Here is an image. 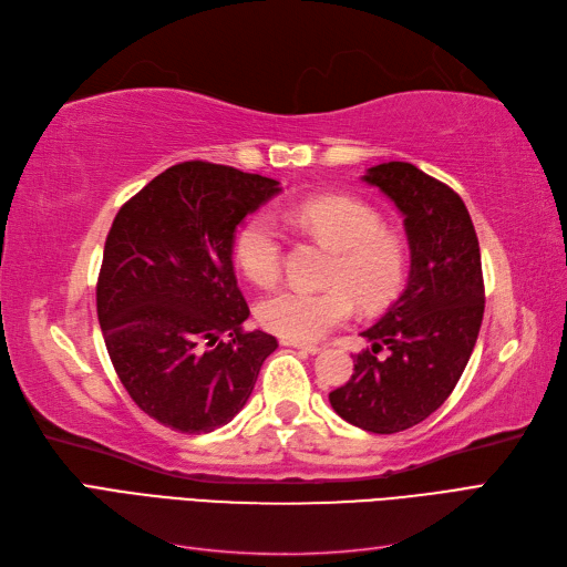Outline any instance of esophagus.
Returning a JSON list of instances; mask_svg holds the SVG:
<instances>
[{"mask_svg": "<svg viewBox=\"0 0 567 567\" xmlns=\"http://www.w3.org/2000/svg\"><path fill=\"white\" fill-rule=\"evenodd\" d=\"M281 346L296 348V350H300V352H305V354H317V352L321 350L319 346H307V342H296V340H281Z\"/></svg>", "mask_w": 567, "mask_h": 567, "instance_id": "34e87169", "label": "esophagus"}]
</instances>
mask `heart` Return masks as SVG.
Listing matches in <instances>:
<instances>
[{"instance_id":"obj_1","label":"heart","mask_w":567,"mask_h":567,"mask_svg":"<svg viewBox=\"0 0 567 567\" xmlns=\"http://www.w3.org/2000/svg\"><path fill=\"white\" fill-rule=\"evenodd\" d=\"M298 225L336 250L329 288H284L257 307L267 331L286 340L312 342L352 317L354 300L364 310L388 305L404 284L406 250L385 231L381 215L352 198H317L296 208ZM236 265L257 286H274L281 277L284 238L279 221L257 213L244 221L234 241Z\"/></svg>"}]
</instances>
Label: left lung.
I'll return each mask as SVG.
<instances>
[{"label":"left lung","instance_id":"8db88e82","mask_svg":"<svg viewBox=\"0 0 567 567\" xmlns=\"http://www.w3.org/2000/svg\"><path fill=\"white\" fill-rule=\"evenodd\" d=\"M398 205L411 252L406 286L362 336L352 379L329 392L336 414L392 435L425 421L456 388L485 312L471 215L447 184L411 163H381L362 177Z\"/></svg>","mask_w":567,"mask_h":567}]
</instances>
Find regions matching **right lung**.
Returning a JSON list of instances; mask_svg holds the SVG:
<instances>
[{
  "instance_id": "right-lung-1",
  "label": "right lung",
  "mask_w": 567,
  "mask_h": 567,
  "mask_svg": "<svg viewBox=\"0 0 567 567\" xmlns=\"http://www.w3.org/2000/svg\"><path fill=\"white\" fill-rule=\"evenodd\" d=\"M281 186L229 165L167 167L117 210L96 284V315L134 404L186 435L241 411L279 348L244 331L250 310L234 274V231Z\"/></svg>"
}]
</instances>
